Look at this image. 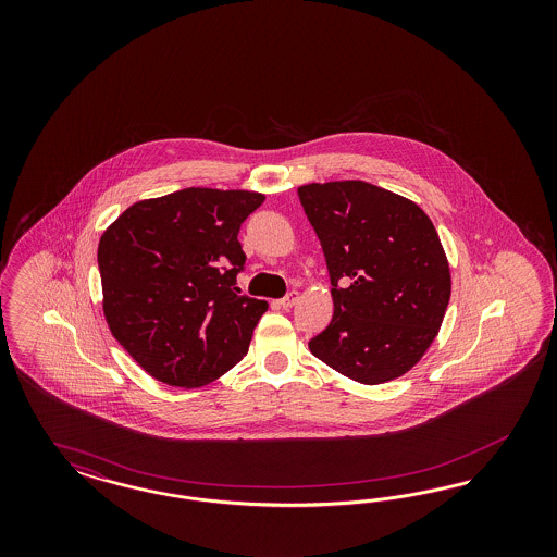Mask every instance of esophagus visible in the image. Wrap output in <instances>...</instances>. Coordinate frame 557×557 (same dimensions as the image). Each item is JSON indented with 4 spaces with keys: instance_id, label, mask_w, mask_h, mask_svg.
Masks as SVG:
<instances>
[{
    "instance_id": "obj_1",
    "label": "esophagus",
    "mask_w": 557,
    "mask_h": 557,
    "mask_svg": "<svg viewBox=\"0 0 557 557\" xmlns=\"http://www.w3.org/2000/svg\"><path fill=\"white\" fill-rule=\"evenodd\" d=\"M298 298H300V296H298V292H296V289H292V292H287L286 296L280 300V306H282L284 310H289L294 304L298 302Z\"/></svg>"
}]
</instances>
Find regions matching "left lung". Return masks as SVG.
Returning <instances> with one entry per match:
<instances>
[{"instance_id": "obj_1", "label": "left lung", "mask_w": 557, "mask_h": 557, "mask_svg": "<svg viewBox=\"0 0 557 557\" xmlns=\"http://www.w3.org/2000/svg\"><path fill=\"white\" fill-rule=\"evenodd\" d=\"M331 275L333 321L308 347L359 384L417 366L445 317L451 275L421 208L366 182L298 187Z\"/></svg>"}]
</instances>
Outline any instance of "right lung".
I'll return each instance as SVG.
<instances>
[{"mask_svg":"<svg viewBox=\"0 0 557 557\" xmlns=\"http://www.w3.org/2000/svg\"><path fill=\"white\" fill-rule=\"evenodd\" d=\"M265 200L243 189L186 187L136 202L101 235L103 314L154 380L198 388L249 351L265 300L240 296V224Z\"/></svg>","mask_w":557,"mask_h":557,"instance_id":"right-lung-1","label":"right lung"}]
</instances>
